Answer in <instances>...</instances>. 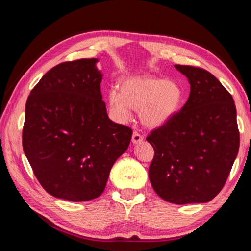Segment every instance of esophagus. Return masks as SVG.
<instances>
[{
	"label": "esophagus",
	"instance_id": "34e87169",
	"mask_svg": "<svg viewBox=\"0 0 251 251\" xmlns=\"http://www.w3.org/2000/svg\"><path fill=\"white\" fill-rule=\"evenodd\" d=\"M143 140V136L140 135L139 132L138 131H135L134 134H132V137H131V141L132 143H135V145H137V143H139Z\"/></svg>",
	"mask_w": 251,
	"mask_h": 251
}]
</instances>
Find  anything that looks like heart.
I'll return each mask as SVG.
<instances>
[{
    "instance_id": "1",
    "label": "heart",
    "mask_w": 251,
    "mask_h": 251,
    "mask_svg": "<svg viewBox=\"0 0 251 251\" xmlns=\"http://www.w3.org/2000/svg\"><path fill=\"white\" fill-rule=\"evenodd\" d=\"M184 102V90L176 82L165 78L129 77L120 84V93L109 92V103L117 119H130L132 110L140 111L143 124L156 128L178 113Z\"/></svg>"
}]
</instances>
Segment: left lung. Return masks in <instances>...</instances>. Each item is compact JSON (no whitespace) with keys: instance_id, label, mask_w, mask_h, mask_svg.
<instances>
[{"instance_id":"left-lung-1","label":"left lung","mask_w":251,"mask_h":251,"mask_svg":"<svg viewBox=\"0 0 251 251\" xmlns=\"http://www.w3.org/2000/svg\"><path fill=\"white\" fill-rule=\"evenodd\" d=\"M175 67L188 77L191 92L182 109L147 137L154 149L149 178L166 201L207 202L222 190L237 156L235 103L210 72Z\"/></svg>"}]
</instances>
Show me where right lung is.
Masks as SVG:
<instances>
[{"label": "right lung", "instance_id": "1", "mask_svg": "<svg viewBox=\"0 0 251 251\" xmlns=\"http://www.w3.org/2000/svg\"><path fill=\"white\" fill-rule=\"evenodd\" d=\"M97 61L59 63L26 100L24 152L43 189L58 199L85 201L100 196L131 140V128L106 113Z\"/></svg>", "mask_w": 251, "mask_h": 251}]
</instances>
